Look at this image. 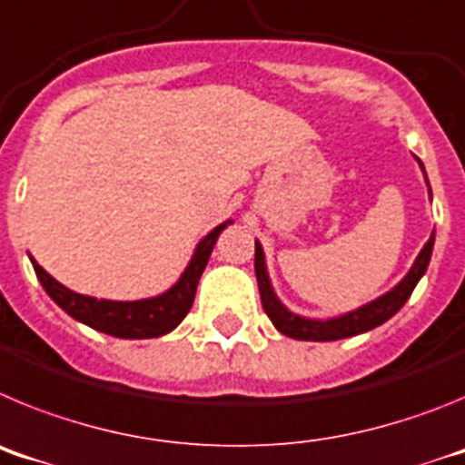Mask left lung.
I'll use <instances>...</instances> for the list:
<instances>
[{
  "mask_svg": "<svg viewBox=\"0 0 465 465\" xmlns=\"http://www.w3.org/2000/svg\"><path fill=\"white\" fill-rule=\"evenodd\" d=\"M433 242H435V232L430 235V240L426 242V246L417 256L412 270L405 274V279L398 283L396 289H391L389 293L381 295V298L372 300V302H368V305L359 307V310L338 316V319H328V322H314V319L298 316L279 302L277 295H274L272 291V283H270L268 270H265V256H262L261 244L256 242V261H253V268H256L262 310H265V314L270 316V322L274 323V328H277L279 332H283V335H289V338H295V340L331 342V340L351 338V335H359V332L372 331V328L389 322V319H391V316L396 314L405 302H408V298L412 295L417 282L424 277L426 268H429L430 253H433Z\"/></svg>",
  "mask_w": 465,
  "mask_h": 465,
  "instance_id": "8db88e82",
  "label": "left lung"
}]
</instances>
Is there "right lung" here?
<instances>
[{
    "instance_id": "right-lung-1",
    "label": "right lung",
    "mask_w": 465,
    "mask_h": 465,
    "mask_svg": "<svg viewBox=\"0 0 465 465\" xmlns=\"http://www.w3.org/2000/svg\"><path fill=\"white\" fill-rule=\"evenodd\" d=\"M216 225V228L197 244L195 253H193L191 262H188L186 272L182 279L165 291L158 298L149 300H134V302H116V300H97L90 295H81L69 291L60 282L51 277L46 270L41 268L39 262L32 261L35 272L39 277L41 286L46 289V293L55 300L57 305L63 307L69 316H74L76 322L85 323V326L94 328V331L114 335V338L123 340H143V338H160L165 332L174 331L179 323L183 322V316L193 307L195 300L197 282L203 277V270L207 265L212 249L219 240L221 230L228 225Z\"/></svg>"
}]
</instances>
